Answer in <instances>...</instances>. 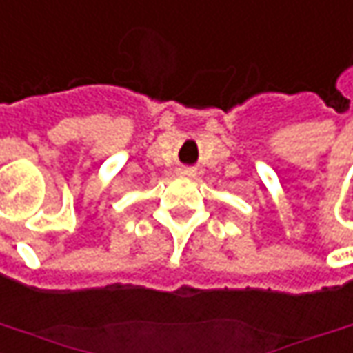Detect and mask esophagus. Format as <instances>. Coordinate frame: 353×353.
<instances>
[{"label":"esophagus","instance_id":"esophagus-1","mask_svg":"<svg viewBox=\"0 0 353 353\" xmlns=\"http://www.w3.org/2000/svg\"><path fill=\"white\" fill-rule=\"evenodd\" d=\"M177 174H179L181 177H191V176H193V170H191V168H181V170H179Z\"/></svg>","mask_w":353,"mask_h":353}]
</instances>
